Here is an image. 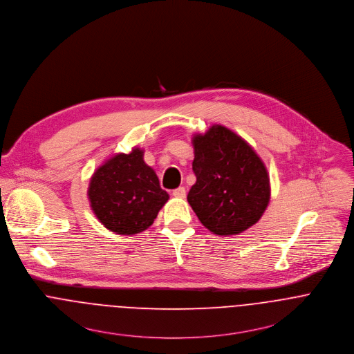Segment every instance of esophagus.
Listing matches in <instances>:
<instances>
[{
  "label": "esophagus",
  "instance_id": "1",
  "mask_svg": "<svg viewBox=\"0 0 354 354\" xmlns=\"http://www.w3.org/2000/svg\"><path fill=\"white\" fill-rule=\"evenodd\" d=\"M172 196H175V198H185L186 196V189L185 187H178V189H175L174 192H172Z\"/></svg>",
  "mask_w": 354,
  "mask_h": 354
}]
</instances>
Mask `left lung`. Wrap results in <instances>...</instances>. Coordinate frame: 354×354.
Segmentation results:
<instances>
[{"mask_svg": "<svg viewBox=\"0 0 354 354\" xmlns=\"http://www.w3.org/2000/svg\"><path fill=\"white\" fill-rule=\"evenodd\" d=\"M193 147L196 182L187 201L202 225L227 236L257 224L270 201V179L255 151L221 124L196 134Z\"/></svg>", "mask_w": 354, "mask_h": 354, "instance_id": "8db88e82", "label": "left lung"}]
</instances>
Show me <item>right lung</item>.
Masks as SVG:
<instances>
[{"label": "right lung", "instance_id": "1", "mask_svg": "<svg viewBox=\"0 0 354 354\" xmlns=\"http://www.w3.org/2000/svg\"><path fill=\"white\" fill-rule=\"evenodd\" d=\"M91 207L111 232L136 235L153 224L158 210L168 201L158 175L145 161L144 151L134 148L118 153L100 165L88 187Z\"/></svg>", "mask_w": 354, "mask_h": 354}]
</instances>
